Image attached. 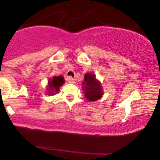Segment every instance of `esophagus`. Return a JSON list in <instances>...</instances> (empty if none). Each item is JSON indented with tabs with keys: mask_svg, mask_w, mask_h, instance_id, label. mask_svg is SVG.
Here are the masks:
<instances>
[{
	"mask_svg": "<svg viewBox=\"0 0 160 160\" xmlns=\"http://www.w3.org/2000/svg\"><path fill=\"white\" fill-rule=\"evenodd\" d=\"M68 83H75L76 82H77V80H76V79H74V78H72V77H68Z\"/></svg>",
	"mask_w": 160,
	"mask_h": 160,
	"instance_id": "obj_1",
	"label": "esophagus"
}]
</instances>
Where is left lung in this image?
Returning a JSON list of instances; mask_svg holds the SVG:
<instances>
[{
	"instance_id": "8db88e82",
	"label": "left lung",
	"mask_w": 160,
	"mask_h": 160,
	"mask_svg": "<svg viewBox=\"0 0 160 160\" xmlns=\"http://www.w3.org/2000/svg\"><path fill=\"white\" fill-rule=\"evenodd\" d=\"M83 80L82 90L89 102H95L102 98L104 93L102 83L95 77L94 73H86Z\"/></svg>"
}]
</instances>
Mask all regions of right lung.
Segmentation results:
<instances>
[{
    "mask_svg": "<svg viewBox=\"0 0 160 160\" xmlns=\"http://www.w3.org/2000/svg\"><path fill=\"white\" fill-rule=\"evenodd\" d=\"M64 83H65V79L62 76H58V77L55 76L49 79L48 85L46 88L47 95H54L55 94L58 93L60 90V88L64 84Z\"/></svg>",
    "mask_w": 160,
    "mask_h": 160,
    "instance_id": "add662e5",
    "label": "right lung"
}]
</instances>
